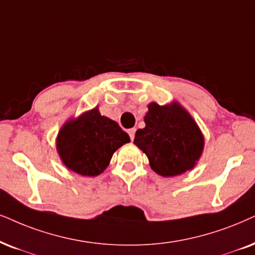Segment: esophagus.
Masks as SVG:
<instances>
[{
	"label": "esophagus",
	"mask_w": 255,
	"mask_h": 255,
	"mask_svg": "<svg viewBox=\"0 0 255 255\" xmlns=\"http://www.w3.org/2000/svg\"><path fill=\"white\" fill-rule=\"evenodd\" d=\"M135 131H136V129H135V128H131V129L128 130V134H129V136H130V140H134V136H135Z\"/></svg>",
	"instance_id": "obj_1"
}]
</instances>
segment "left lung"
Wrapping results in <instances>:
<instances>
[{
    "mask_svg": "<svg viewBox=\"0 0 255 255\" xmlns=\"http://www.w3.org/2000/svg\"><path fill=\"white\" fill-rule=\"evenodd\" d=\"M146 127L137 129L134 143L146 154L150 168L169 178L194 168L205 138L194 119L178 102L148 105Z\"/></svg>",
    "mask_w": 255,
    "mask_h": 255,
    "instance_id": "left-lung-1",
    "label": "left lung"
}]
</instances>
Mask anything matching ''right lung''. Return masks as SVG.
Here are the masks:
<instances>
[{"instance_id":"obj_1","label":"right lung","mask_w":255,"mask_h":255,"mask_svg":"<svg viewBox=\"0 0 255 255\" xmlns=\"http://www.w3.org/2000/svg\"><path fill=\"white\" fill-rule=\"evenodd\" d=\"M129 141L118 122L102 117L95 107L62 126L56 149L67 168L83 176H96L107 168L114 151Z\"/></svg>"}]
</instances>
